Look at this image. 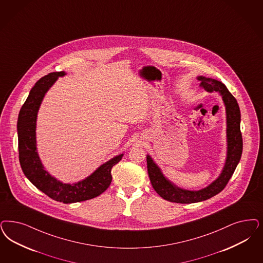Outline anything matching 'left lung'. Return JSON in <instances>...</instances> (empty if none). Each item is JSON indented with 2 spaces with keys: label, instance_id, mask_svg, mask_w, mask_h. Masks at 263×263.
Returning a JSON list of instances; mask_svg holds the SVG:
<instances>
[{
  "label": "left lung",
  "instance_id": "1",
  "mask_svg": "<svg viewBox=\"0 0 263 263\" xmlns=\"http://www.w3.org/2000/svg\"><path fill=\"white\" fill-rule=\"evenodd\" d=\"M201 86L208 92L217 91L221 96L226 104L227 122V158L224 168L220 176L207 187L197 191H185L173 184L168 181L160 171L159 167L154 163L149 155L146 156L147 173L152 185L163 199L181 203L191 204L210 199L217 195L227 186V182L232 177L236 167L239 163L243 151V138L240 129L241 114L239 105L235 97L228 91L222 82L205 77H198Z\"/></svg>",
  "mask_w": 263,
  "mask_h": 263
}]
</instances>
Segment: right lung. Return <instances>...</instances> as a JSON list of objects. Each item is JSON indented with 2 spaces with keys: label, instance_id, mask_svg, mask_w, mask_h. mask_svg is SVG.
<instances>
[{
  "label": "right lung",
  "instance_id": "obj_1",
  "mask_svg": "<svg viewBox=\"0 0 263 263\" xmlns=\"http://www.w3.org/2000/svg\"><path fill=\"white\" fill-rule=\"evenodd\" d=\"M64 74V72H50L36 82L19 111L17 132L19 162L24 175L51 199L70 204L95 198L106 191L111 182V168L121 160L123 154L101 165L88 178L73 184L57 181L44 169L36 153V114L46 91L58 77Z\"/></svg>",
  "mask_w": 263,
  "mask_h": 263
}]
</instances>
